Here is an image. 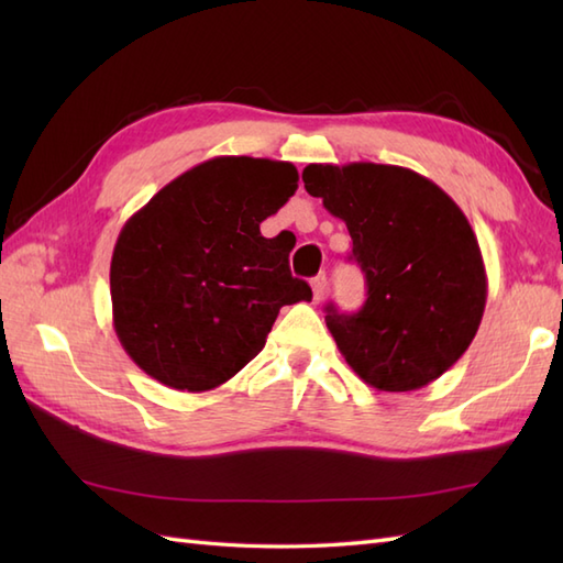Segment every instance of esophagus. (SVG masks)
<instances>
[{
  "instance_id": "obj_1",
  "label": "esophagus",
  "mask_w": 563,
  "mask_h": 563,
  "mask_svg": "<svg viewBox=\"0 0 563 563\" xmlns=\"http://www.w3.org/2000/svg\"><path fill=\"white\" fill-rule=\"evenodd\" d=\"M327 288H329V280H327V275H324V273H319L317 278L312 280V292H314V300H317V302H319V300H324Z\"/></svg>"
}]
</instances>
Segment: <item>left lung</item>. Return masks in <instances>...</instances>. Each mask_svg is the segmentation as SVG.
Wrapping results in <instances>:
<instances>
[{"label":"left lung","instance_id":"8db88e82","mask_svg":"<svg viewBox=\"0 0 563 563\" xmlns=\"http://www.w3.org/2000/svg\"><path fill=\"white\" fill-rule=\"evenodd\" d=\"M302 181L349 227L367 280L357 314L327 307L345 363L379 391H413L448 373L479 331L488 288L457 202L394 164H309Z\"/></svg>","mask_w":563,"mask_h":563}]
</instances>
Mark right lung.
Listing matches in <instances>:
<instances>
[{"label":"right lung","instance_id":"obj_1","mask_svg":"<svg viewBox=\"0 0 563 563\" xmlns=\"http://www.w3.org/2000/svg\"><path fill=\"white\" fill-rule=\"evenodd\" d=\"M290 162L214 157L130 218L111 258L113 329L133 363L178 391H210L266 345L283 305L312 290L261 222L297 190Z\"/></svg>","mask_w":563,"mask_h":563}]
</instances>
